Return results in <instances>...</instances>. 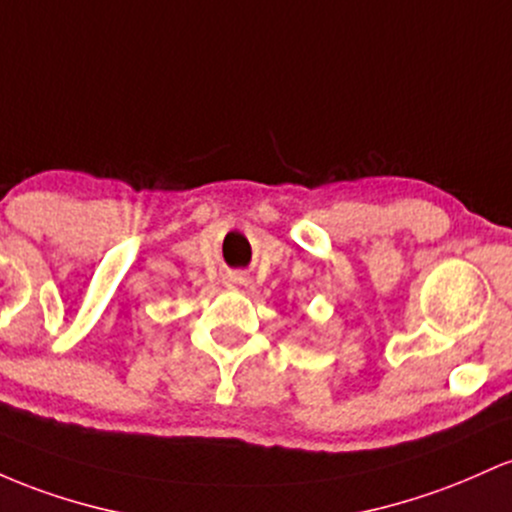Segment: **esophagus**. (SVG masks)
Here are the masks:
<instances>
[{
  "label": "esophagus",
  "instance_id": "esophagus-1",
  "mask_svg": "<svg viewBox=\"0 0 512 512\" xmlns=\"http://www.w3.org/2000/svg\"><path fill=\"white\" fill-rule=\"evenodd\" d=\"M237 280H239V283H246V275H244V273H239V275H237Z\"/></svg>",
  "mask_w": 512,
  "mask_h": 512
}]
</instances>
